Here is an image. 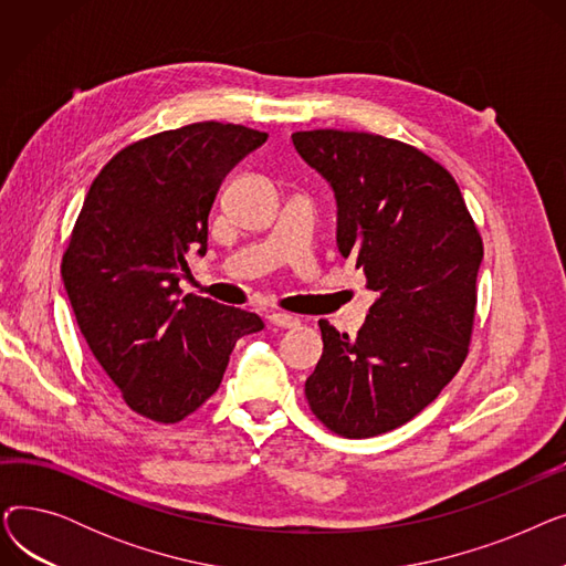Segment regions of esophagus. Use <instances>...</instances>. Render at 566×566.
Listing matches in <instances>:
<instances>
[{"instance_id":"1","label":"esophagus","mask_w":566,"mask_h":566,"mask_svg":"<svg viewBox=\"0 0 566 566\" xmlns=\"http://www.w3.org/2000/svg\"><path fill=\"white\" fill-rule=\"evenodd\" d=\"M268 321H271L273 325H277V328H298V325H301L298 316L284 314V312H273L271 316H268Z\"/></svg>"}]
</instances>
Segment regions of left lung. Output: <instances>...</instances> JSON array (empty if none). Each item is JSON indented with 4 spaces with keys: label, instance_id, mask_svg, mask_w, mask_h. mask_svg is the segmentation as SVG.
<instances>
[{
    "label": "left lung",
    "instance_id": "left-lung-1",
    "mask_svg": "<svg viewBox=\"0 0 566 566\" xmlns=\"http://www.w3.org/2000/svg\"><path fill=\"white\" fill-rule=\"evenodd\" d=\"M295 151L331 184L337 248L378 298L355 337L321 318L305 382L316 418L344 438L388 433L461 369L484 256L454 176L410 144L355 130H301Z\"/></svg>",
    "mask_w": 566,
    "mask_h": 566
}]
</instances>
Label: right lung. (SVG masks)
Wrapping results in <instances>:
<instances>
[{
  "instance_id": "right-lung-1",
  "label": "right lung",
  "mask_w": 566,
  "mask_h": 566,
  "mask_svg": "<svg viewBox=\"0 0 566 566\" xmlns=\"http://www.w3.org/2000/svg\"><path fill=\"white\" fill-rule=\"evenodd\" d=\"M268 139L220 122L122 148L94 178L62 259L69 301L94 358L146 420L176 424L220 388L235 342L263 321L188 293V254H206L222 178Z\"/></svg>"
}]
</instances>
